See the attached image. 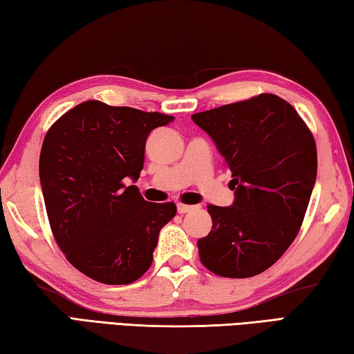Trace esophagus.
I'll use <instances>...</instances> for the list:
<instances>
[{"instance_id":"obj_1","label":"esophagus","mask_w":354,"mask_h":354,"mask_svg":"<svg viewBox=\"0 0 354 354\" xmlns=\"http://www.w3.org/2000/svg\"><path fill=\"white\" fill-rule=\"evenodd\" d=\"M195 206H190V205H183V203H178V212L179 214H185V212H190L192 209Z\"/></svg>"}]
</instances>
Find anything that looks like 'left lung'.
<instances>
[{"instance_id": "8db88e82", "label": "left lung", "mask_w": 354, "mask_h": 354, "mask_svg": "<svg viewBox=\"0 0 354 354\" xmlns=\"http://www.w3.org/2000/svg\"><path fill=\"white\" fill-rule=\"evenodd\" d=\"M230 167L234 203L209 205L200 261L225 278L272 267L295 241L317 178V147L298 112L273 93L192 115Z\"/></svg>"}]
</instances>
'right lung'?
I'll list each match as a JSON object with an SVG mask.
<instances>
[{
    "label": "right lung",
    "mask_w": 354,
    "mask_h": 354,
    "mask_svg": "<svg viewBox=\"0 0 354 354\" xmlns=\"http://www.w3.org/2000/svg\"><path fill=\"white\" fill-rule=\"evenodd\" d=\"M171 115L84 101L48 129L39 175L50 226L68 262L103 284H131L153 262L175 203H149L136 185L147 137Z\"/></svg>",
    "instance_id": "1"
}]
</instances>
